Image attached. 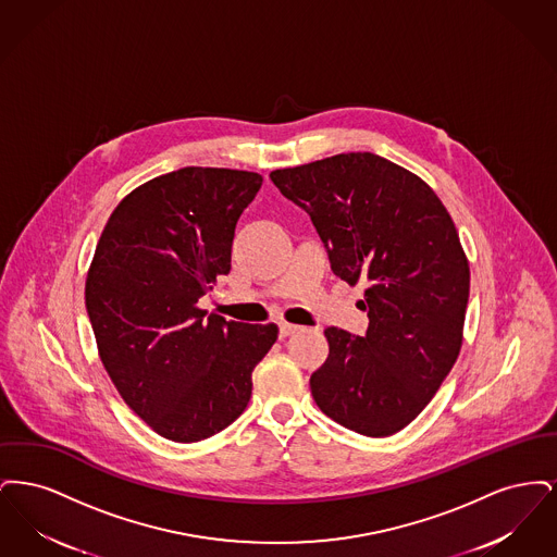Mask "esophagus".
Here are the masks:
<instances>
[{
    "label": "esophagus",
    "instance_id": "34e87169",
    "mask_svg": "<svg viewBox=\"0 0 557 557\" xmlns=\"http://www.w3.org/2000/svg\"><path fill=\"white\" fill-rule=\"evenodd\" d=\"M298 330V325H294V323H288V321H282L280 323V338H286V336H290Z\"/></svg>",
    "mask_w": 557,
    "mask_h": 557
}]
</instances>
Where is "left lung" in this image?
I'll return each mask as SVG.
<instances>
[{"label": "left lung", "instance_id": "obj_1", "mask_svg": "<svg viewBox=\"0 0 557 557\" xmlns=\"http://www.w3.org/2000/svg\"><path fill=\"white\" fill-rule=\"evenodd\" d=\"M269 177L311 216L332 271L370 284L366 336L325 330L330 355L311 395L348 430L391 436L422 413L461 348L470 267L453 219L418 175L371 152Z\"/></svg>", "mask_w": 557, "mask_h": 557}]
</instances>
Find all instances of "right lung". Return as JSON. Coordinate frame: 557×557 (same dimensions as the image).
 Here are the masks:
<instances>
[{
  "label": "right lung",
  "instance_id": "add662e5",
  "mask_svg": "<svg viewBox=\"0 0 557 557\" xmlns=\"http://www.w3.org/2000/svg\"><path fill=\"white\" fill-rule=\"evenodd\" d=\"M259 173L186 166L133 189L108 219L85 282L100 359L119 395L160 436L196 443L238 420L275 323L198 309L232 269Z\"/></svg>",
  "mask_w": 557,
  "mask_h": 557
}]
</instances>
